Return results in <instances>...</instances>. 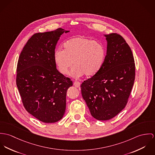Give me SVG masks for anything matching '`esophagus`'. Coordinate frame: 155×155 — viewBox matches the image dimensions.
Instances as JSON below:
<instances>
[{"label": "esophagus", "instance_id": "1", "mask_svg": "<svg viewBox=\"0 0 155 155\" xmlns=\"http://www.w3.org/2000/svg\"><path fill=\"white\" fill-rule=\"evenodd\" d=\"M74 85L75 87H80V83L79 81H74Z\"/></svg>", "mask_w": 155, "mask_h": 155}]
</instances>
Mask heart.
<instances>
[{
  "mask_svg": "<svg viewBox=\"0 0 155 155\" xmlns=\"http://www.w3.org/2000/svg\"><path fill=\"white\" fill-rule=\"evenodd\" d=\"M104 59L103 45L82 36L67 40L64 44V50L59 49L54 53V62L62 74H68L74 64L75 66L70 72L74 77L95 75L102 68Z\"/></svg>",
  "mask_w": 155,
  "mask_h": 155,
  "instance_id": "1",
  "label": "heart"
}]
</instances>
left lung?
<instances>
[{
    "instance_id": "8db88e82",
    "label": "left lung",
    "mask_w": 155,
    "mask_h": 155,
    "mask_svg": "<svg viewBox=\"0 0 155 155\" xmlns=\"http://www.w3.org/2000/svg\"><path fill=\"white\" fill-rule=\"evenodd\" d=\"M107 53L99 71L81 85L82 96L91 115L110 120L128 102L135 80V63L130 47L117 33L104 35Z\"/></svg>"
}]
</instances>
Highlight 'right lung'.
<instances>
[{"label": "right lung", "instance_id": "add662e5", "mask_svg": "<svg viewBox=\"0 0 155 155\" xmlns=\"http://www.w3.org/2000/svg\"><path fill=\"white\" fill-rule=\"evenodd\" d=\"M66 31L38 33L21 52L17 68V86L25 110L45 123L61 120L65 112L66 96L72 81L56 69V45Z\"/></svg>", "mask_w": 155, "mask_h": 155}]
</instances>
